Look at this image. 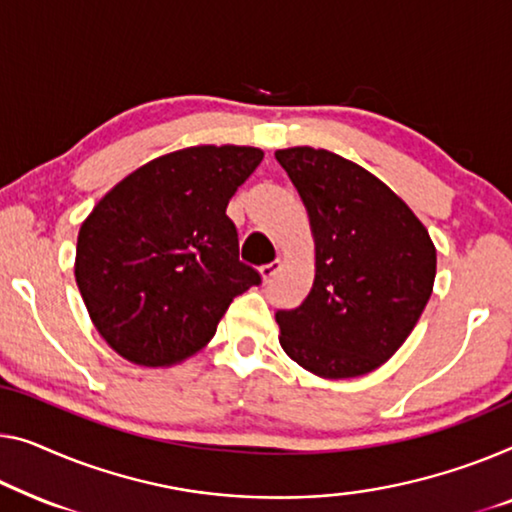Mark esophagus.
Segmentation results:
<instances>
[{"instance_id": "obj_1", "label": "esophagus", "mask_w": 512, "mask_h": 512, "mask_svg": "<svg viewBox=\"0 0 512 512\" xmlns=\"http://www.w3.org/2000/svg\"><path fill=\"white\" fill-rule=\"evenodd\" d=\"M280 266H282L280 259H273L271 264H264L262 269H259V273H262V280H264V282H269V280H271L273 276H276V273L280 271Z\"/></svg>"}]
</instances>
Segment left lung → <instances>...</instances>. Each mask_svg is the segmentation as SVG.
<instances>
[{
  "label": "left lung",
  "instance_id": "8db88e82",
  "mask_svg": "<svg viewBox=\"0 0 512 512\" xmlns=\"http://www.w3.org/2000/svg\"><path fill=\"white\" fill-rule=\"evenodd\" d=\"M315 236V282L278 310L280 347L324 379L386 363L430 301L437 250L425 225L384 181L326 149L276 151Z\"/></svg>",
  "mask_w": 512,
  "mask_h": 512
}]
</instances>
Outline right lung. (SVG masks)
Masks as SVG:
<instances>
[{
  "label": "right lung",
  "instance_id": "add662e5",
  "mask_svg": "<svg viewBox=\"0 0 512 512\" xmlns=\"http://www.w3.org/2000/svg\"><path fill=\"white\" fill-rule=\"evenodd\" d=\"M262 158L234 144L172 151L119 181L82 223L75 282L96 331L126 361H186L234 296L262 282L239 259L225 213Z\"/></svg>",
  "mask_w": 512,
  "mask_h": 512
}]
</instances>
